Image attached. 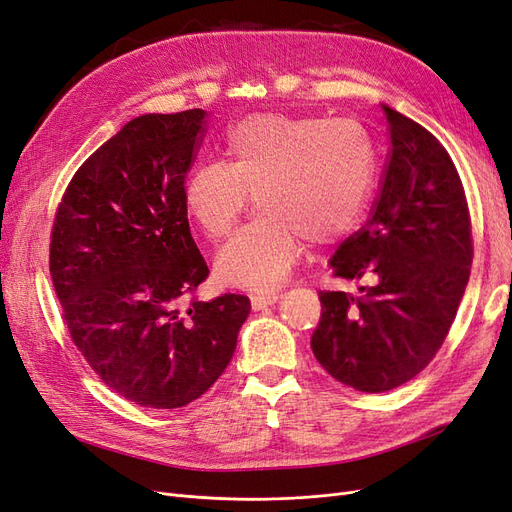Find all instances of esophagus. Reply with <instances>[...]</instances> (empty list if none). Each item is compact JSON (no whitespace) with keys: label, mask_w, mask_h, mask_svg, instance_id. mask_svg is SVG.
<instances>
[{"label":"esophagus","mask_w":512,"mask_h":512,"mask_svg":"<svg viewBox=\"0 0 512 512\" xmlns=\"http://www.w3.org/2000/svg\"><path fill=\"white\" fill-rule=\"evenodd\" d=\"M277 299H280V292H275V290H258V292L250 294V301H252L254 309H262L267 305H273Z\"/></svg>","instance_id":"esophagus-1"}]
</instances>
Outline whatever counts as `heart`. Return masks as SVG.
Listing matches in <instances>:
<instances>
[{
  "label": "heart",
  "instance_id": "1",
  "mask_svg": "<svg viewBox=\"0 0 512 512\" xmlns=\"http://www.w3.org/2000/svg\"><path fill=\"white\" fill-rule=\"evenodd\" d=\"M226 162L207 160L183 198L209 239L235 228L250 203L260 213L215 256L230 286L273 288L297 265L303 241L335 243L356 226L376 179V149L352 119L260 113L226 136Z\"/></svg>",
  "mask_w": 512,
  "mask_h": 512
}]
</instances>
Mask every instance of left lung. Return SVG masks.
<instances>
[{"label":"left lung","instance_id":"left-lung-1","mask_svg":"<svg viewBox=\"0 0 512 512\" xmlns=\"http://www.w3.org/2000/svg\"><path fill=\"white\" fill-rule=\"evenodd\" d=\"M389 160L369 220L331 258L359 294L320 292L318 363L346 386L384 393L423 371L455 320L474 258L457 168L440 141L384 106Z\"/></svg>","mask_w":512,"mask_h":512}]
</instances>
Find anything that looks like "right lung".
I'll return each instance as SVG.
<instances>
[{
	"label": "right lung",
	"mask_w": 512,
	"mask_h": 512,
	"mask_svg": "<svg viewBox=\"0 0 512 512\" xmlns=\"http://www.w3.org/2000/svg\"><path fill=\"white\" fill-rule=\"evenodd\" d=\"M205 111L128 121L76 170L51 230L49 271L74 346L115 393L181 408L222 376L245 294L198 301L209 277L183 188Z\"/></svg>",
	"instance_id": "add662e5"
}]
</instances>
